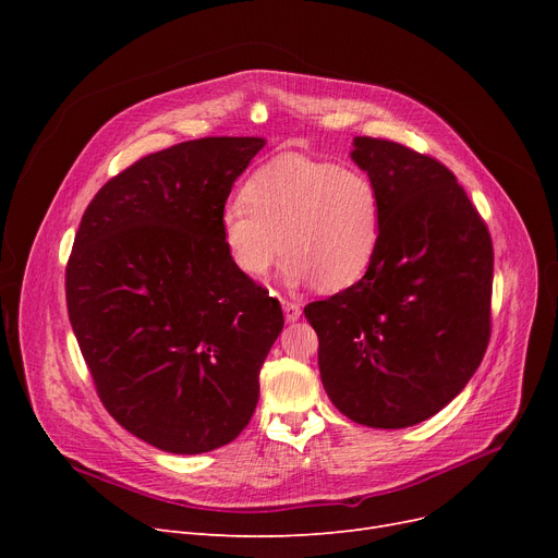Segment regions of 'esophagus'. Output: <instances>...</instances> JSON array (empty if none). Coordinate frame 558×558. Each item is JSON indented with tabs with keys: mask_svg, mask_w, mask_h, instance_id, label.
<instances>
[{
	"mask_svg": "<svg viewBox=\"0 0 558 558\" xmlns=\"http://www.w3.org/2000/svg\"><path fill=\"white\" fill-rule=\"evenodd\" d=\"M282 312H284V318L289 320V324H294V320H299L301 314H303L301 305L291 303V301H282Z\"/></svg>",
	"mask_w": 558,
	"mask_h": 558,
	"instance_id": "34e87169",
	"label": "esophagus"
}]
</instances>
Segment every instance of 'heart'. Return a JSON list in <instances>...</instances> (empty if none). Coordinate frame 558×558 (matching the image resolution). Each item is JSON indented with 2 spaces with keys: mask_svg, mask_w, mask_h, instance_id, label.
Masks as SVG:
<instances>
[{
  "mask_svg": "<svg viewBox=\"0 0 558 558\" xmlns=\"http://www.w3.org/2000/svg\"><path fill=\"white\" fill-rule=\"evenodd\" d=\"M242 201L221 210L219 230L234 269L251 280L287 253V287L341 291L368 274L383 244V194L362 169L276 156L251 173Z\"/></svg>",
  "mask_w": 558,
  "mask_h": 558,
  "instance_id": "b5f03b06",
  "label": "heart"
}]
</instances>
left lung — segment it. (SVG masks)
<instances>
[{"label": "left lung", "mask_w": 558, "mask_h": 558, "mask_svg": "<svg viewBox=\"0 0 558 558\" xmlns=\"http://www.w3.org/2000/svg\"><path fill=\"white\" fill-rule=\"evenodd\" d=\"M350 158L383 194V244L357 284L310 303L305 318L339 412L366 427H412L452 402L482 364L490 234L438 160L377 137H355Z\"/></svg>", "instance_id": "left-lung-1"}]
</instances>
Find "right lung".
Here are the masks:
<instances>
[{
    "instance_id": "right-lung-1",
    "label": "right lung",
    "mask_w": 558,
    "mask_h": 558,
    "mask_svg": "<svg viewBox=\"0 0 558 558\" xmlns=\"http://www.w3.org/2000/svg\"><path fill=\"white\" fill-rule=\"evenodd\" d=\"M264 137H201L151 154L87 205L65 271L70 324L108 414L158 450L238 438L284 316L221 242L232 183Z\"/></svg>"
}]
</instances>
